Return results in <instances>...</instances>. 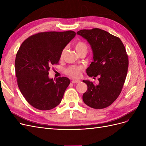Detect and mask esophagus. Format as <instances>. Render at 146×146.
Masks as SVG:
<instances>
[{"label": "esophagus", "instance_id": "esophagus-1", "mask_svg": "<svg viewBox=\"0 0 146 146\" xmlns=\"http://www.w3.org/2000/svg\"><path fill=\"white\" fill-rule=\"evenodd\" d=\"M80 82V81L78 80H72V83H78Z\"/></svg>", "mask_w": 146, "mask_h": 146}]
</instances>
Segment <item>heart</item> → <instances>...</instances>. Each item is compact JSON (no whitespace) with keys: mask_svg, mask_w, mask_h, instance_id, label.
Here are the masks:
<instances>
[{"mask_svg":"<svg viewBox=\"0 0 146 146\" xmlns=\"http://www.w3.org/2000/svg\"><path fill=\"white\" fill-rule=\"evenodd\" d=\"M74 46H75V48H76L77 52H78V54L82 51L87 52L88 48L87 44L82 41H79L77 42L76 44H75ZM64 50L65 49H64L62 51V52H61V55H60L61 58H62L63 57ZM83 70V67L82 66L71 65V66H69L68 68L66 69L65 72H66V74L69 77L74 78H77L80 77L81 72Z\"/></svg>","mask_w":146,"mask_h":146,"instance_id":"1","label":"heart"}]
</instances>
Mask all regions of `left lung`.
<instances>
[{"mask_svg":"<svg viewBox=\"0 0 146 146\" xmlns=\"http://www.w3.org/2000/svg\"><path fill=\"white\" fill-rule=\"evenodd\" d=\"M79 35L87 39L93 52L94 61L86 69L88 76L99 77L98 85L83 80L87 91L83 94L85 104L94 109L111 105L122 91L129 67V58L120 38L98 28L81 30Z\"/></svg>","mask_w":146,"mask_h":146,"instance_id":"8db88e82","label":"left lung"}]
</instances>
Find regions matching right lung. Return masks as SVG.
<instances>
[{"label": "right lung", "instance_id": "obj_1", "mask_svg": "<svg viewBox=\"0 0 146 146\" xmlns=\"http://www.w3.org/2000/svg\"><path fill=\"white\" fill-rule=\"evenodd\" d=\"M72 30L34 34L22 43L15 59L17 85L27 102L40 110L58 105L70 84L67 77L48 78V71L58 64L63 48L76 36Z\"/></svg>", "mask_w": 146, "mask_h": 146}]
</instances>
